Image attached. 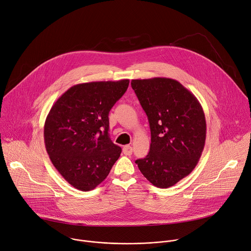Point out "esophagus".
Instances as JSON below:
<instances>
[{
	"label": "esophagus",
	"mask_w": 251,
	"mask_h": 251,
	"mask_svg": "<svg viewBox=\"0 0 251 251\" xmlns=\"http://www.w3.org/2000/svg\"><path fill=\"white\" fill-rule=\"evenodd\" d=\"M123 151L126 155H130L132 153V148L130 146H125L123 149Z\"/></svg>",
	"instance_id": "esophagus-1"
}]
</instances>
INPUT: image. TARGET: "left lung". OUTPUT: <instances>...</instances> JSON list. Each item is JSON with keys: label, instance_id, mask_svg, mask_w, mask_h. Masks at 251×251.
<instances>
[{"label": "left lung", "instance_id": "obj_1", "mask_svg": "<svg viewBox=\"0 0 251 251\" xmlns=\"http://www.w3.org/2000/svg\"><path fill=\"white\" fill-rule=\"evenodd\" d=\"M131 88L149 119L150 152L135 163L154 186L168 188L196 168L206 137L201 104L176 79H132Z\"/></svg>", "mask_w": 251, "mask_h": 251}]
</instances>
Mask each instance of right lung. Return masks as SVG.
Here are the masks:
<instances>
[{
	"label": "right lung",
	"instance_id": "obj_1",
	"mask_svg": "<svg viewBox=\"0 0 251 251\" xmlns=\"http://www.w3.org/2000/svg\"><path fill=\"white\" fill-rule=\"evenodd\" d=\"M128 83L129 79H121L73 86L55 100L46 119L44 138L50 159L78 190L96 188L121 155L122 149L108 135V113Z\"/></svg>",
	"mask_w": 251,
	"mask_h": 251
}]
</instances>
